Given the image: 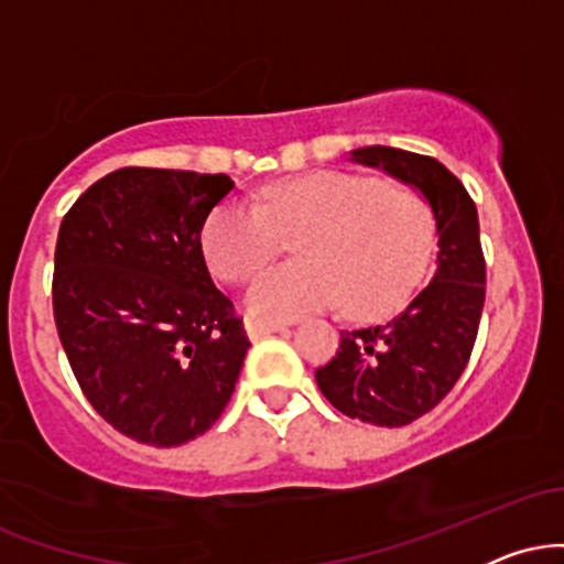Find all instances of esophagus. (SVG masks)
<instances>
[{
  "label": "esophagus",
  "mask_w": 564,
  "mask_h": 564,
  "mask_svg": "<svg viewBox=\"0 0 564 564\" xmlns=\"http://www.w3.org/2000/svg\"><path fill=\"white\" fill-rule=\"evenodd\" d=\"M278 332H286L283 323H262V321H246V334L249 339H262L268 334H278Z\"/></svg>",
  "instance_id": "obj_1"
}]
</instances>
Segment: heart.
I'll return each instance as SVG.
<instances>
[{
    "mask_svg": "<svg viewBox=\"0 0 564 564\" xmlns=\"http://www.w3.org/2000/svg\"><path fill=\"white\" fill-rule=\"evenodd\" d=\"M296 262L251 283L243 307L264 323L296 321L339 302L371 318L398 307L422 275L432 249V215L403 185L345 172H313L262 187L260 200H223L200 232L212 273L243 283L294 236Z\"/></svg>",
    "mask_w": 564,
    "mask_h": 564,
    "instance_id": "heart-1",
    "label": "heart"
}]
</instances>
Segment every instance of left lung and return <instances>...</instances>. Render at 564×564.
<instances>
[{
	"label": "left lung",
	"mask_w": 564,
	"mask_h": 564,
	"mask_svg": "<svg viewBox=\"0 0 564 564\" xmlns=\"http://www.w3.org/2000/svg\"><path fill=\"white\" fill-rule=\"evenodd\" d=\"M419 193L437 230L435 275L377 326L341 332L339 349L315 371L323 398L349 419L403 426L424 416L467 368L485 304V260L475 200L437 159L390 145L349 151Z\"/></svg>",
	"instance_id": "1"
}]
</instances>
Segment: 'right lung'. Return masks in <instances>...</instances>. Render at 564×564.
<instances>
[{"label":"right lung","instance_id":"obj_1","mask_svg":"<svg viewBox=\"0 0 564 564\" xmlns=\"http://www.w3.org/2000/svg\"><path fill=\"white\" fill-rule=\"evenodd\" d=\"M228 174L127 166L63 217L53 307L82 392L121 435L174 448L223 416L246 339L212 283L200 230Z\"/></svg>","mask_w":564,"mask_h":564}]
</instances>
